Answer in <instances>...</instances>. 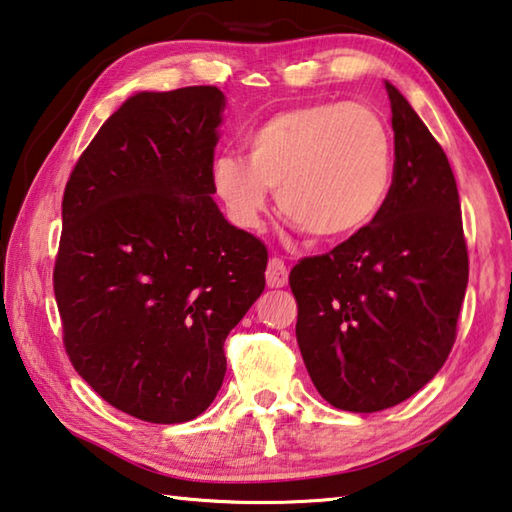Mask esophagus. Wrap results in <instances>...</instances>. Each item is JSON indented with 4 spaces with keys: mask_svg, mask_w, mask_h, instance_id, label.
<instances>
[{
    "mask_svg": "<svg viewBox=\"0 0 512 512\" xmlns=\"http://www.w3.org/2000/svg\"><path fill=\"white\" fill-rule=\"evenodd\" d=\"M266 284L271 288H282L288 284V268L282 259L273 257L266 268Z\"/></svg>",
    "mask_w": 512,
    "mask_h": 512,
    "instance_id": "esophagus-1",
    "label": "esophagus"
}]
</instances>
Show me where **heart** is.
Listing matches in <instances>:
<instances>
[{
	"instance_id": "b5f03b06",
	"label": "heart",
	"mask_w": 512,
	"mask_h": 512,
	"mask_svg": "<svg viewBox=\"0 0 512 512\" xmlns=\"http://www.w3.org/2000/svg\"><path fill=\"white\" fill-rule=\"evenodd\" d=\"M246 159L212 161V192L232 224L255 230L277 188L282 215L315 241H345L383 210L394 174L392 129L358 102H309L244 136Z\"/></svg>"
}]
</instances>
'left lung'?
I'll return each mask as SVG.
<instances>
[{"mask_svg": "<svg viewBox=\"0 0 512 512\" xmlns=\"http://www.w3.org/2000/svg\"><path fill=\"white\" fill-rule=\"evenodd\" d=\"M385 89L396 159L383 210L288 277L297 345L315 389L338 410L360 414L403 403L436 376L468 286L448 156L401 91L389 82Z\"/></svg>", "mask_w": 512, "mask_h": 512, "instance_id": "obj_1", "label": "left lung"}]
</instances>
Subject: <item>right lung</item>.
<instances>
[{
	"label": "right lung",
	"mask_w": 512,
	"mask_h": 512,
	"mask_svg": "<svg viewBox=\"0 0 512 512\" xmlns=\"http://www.w3.org/2000/svg\"><path fill=\"white\" fill-rule=\"evenodd\" d=\"M226 96L141 91L100 127L62 199L53 291L71 365L147 423L208 410L224 342L262 295L266 246L212 201Z\"/></svg>",
	"instance_id": "obj_1"
}]
</instances>
